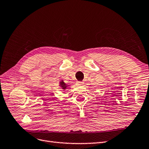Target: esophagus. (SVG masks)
Masks as SVG:
<instances>
[{"label": "esophagus", "instance_id": "1", "mask_svg": "<svg viewBox=\"0 0 149 149\" xmlns=\"http://www.w3.org/2000/svg\"><path fill=\"white\" fill-rule=\"evenodd\" d=\"M76 84L81 86V85H83L84 84V82L83 81H77V82H76Z\"/></svg>", "mask_w": 149, "mask_h": 149}]
</instances>
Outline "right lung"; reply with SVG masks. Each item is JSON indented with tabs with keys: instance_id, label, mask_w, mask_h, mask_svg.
Returning <instances> with one entry per match:
<instances>
[{
	"instance_id": "add662e5",
	"label": "right lung",
	"mask_w": 149,
	"mask_h": 149,
	"mask_svg": "<svg viewBox=\"0 0 149 149\" xmlns=\"http://www.w3.org/2000/svg\"><path fill=\"white\" fill-rule=\"evenodd\" d=\"M60 85L61 86V88L63 89H66V88H67V85H66L63 81H62L60 82Z\"/></svg>"
}]
</instances>
